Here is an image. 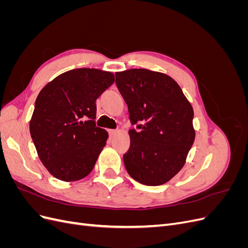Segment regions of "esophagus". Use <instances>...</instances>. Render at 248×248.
I'll list each match as a JSON object with an SVG mask.
<instances>
[{"label":"esophagus","mask_w":248,"mask_h":248,"mask_svg":"<svg viewBox=\"0 0 248 248\" xmlns=\"http://www.w3.org/2000/svg\"><path fill=\"white\" fill-rule=\"evenodd\" d=\"M108 133H109V136H110V137H115L116 134L118 133V130H115V129H109V130H108Z\"/></svg>","instance_id":"1"}]
</instances>
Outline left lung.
I'll return each mask as SVG.
<instances>
[{"label": "left lung", "instance_id": "8db88e82", "mask_svg": "<svg viewBox=\"0 0 248 248\" xmlns=\"http://www.w3.org/2000/svg\"><path fill=\"white\" fill-rule=\"evenodd\" d=\"M116 84L128 106L130 147L125 168L136 181L157 186L181 170L196 139L193 108L168 74L149 69L116 73Z\"/></svg>", "mask_w": 248, "mask_h": 248}]
</instances>
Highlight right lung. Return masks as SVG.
Listing matches in <instances>:
<instances>
[{"instance_id":"add662e5","label":"right lung","mask_w":248,"mask_h":248,"mask_svg":"<svg viewBox=\"0 0 248 248\" xmlns=\"http://www.w3.org/2000/svg\"><path fill=\"white\" fill-rule=\"evenodd\" d=\"M115 81L95 68L66 71L37 96L30 133L43 166L55 178L73 182L95 167L108 133L97 127L96 99Z\"/></svg>"}]
</instances>
